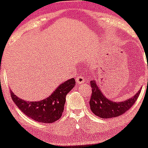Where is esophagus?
<instances>
[{
    "mask_svg": "<svg viewBox=\"0 0 148 148\" xmlns=\"http://www.w3.org/2000/svg\"><path fill=\"white\" fill-rule=\"evenodd\" d=\"M85 77H83V75H80V76H78V77H76L75 81L77 82V84L80 85V84H83V83H84V82H85Z\"/></svg>",
    "mask_w": 148,
    "mask_h": 148,
    "instance_id": "34e87169",
    "label": "esophagus"
}]
</instances>
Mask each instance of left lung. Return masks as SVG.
<instances>
[{"label": "left lung", "mask_w": 148, "mask_h": 148, "mask_svg": "<svg viewBox=\"0 0 148 148\" xmlns=\"http://www.w3.org/2000/svg\"><path fill=\"white\" fill-rule=\"evenodd\" d=\"M92 95L90 100L91 111L101 118H112L120 116L127 112L135 103L140 93V90L132 97L121 102H113L110 100L103 95L95 83L91 80Z\"/></svg>", "instance_id": "obj_1"}]
</instances>
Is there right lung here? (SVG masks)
Segmentation results:
<instances>
[{"instance_id":"obj_1","label":"right lung","mask_w":148,"mask_h":148,"mask_svg":"<svg viewBox=\"0 0 148 148\" xmlns=\"http://www.w3.org/2000/svg\"><path fill=\"white\" fill-rule=\"evenodd\" d=\"M75 80L71 78L60 84L47 98L40 101L29 102L10 92L13 101L28 118L43 123H52L62 116L66 95L73 88Z\"/></svg>"}]
</instances>
